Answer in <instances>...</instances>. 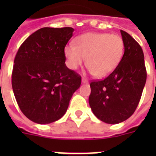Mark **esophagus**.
Here are the masks:
<instances>
[{
  "mask_svg": "<svg viewBox=\"0 0 156 156\" xmlns=\"http://www.w3.org/2000/svg\"><path fill=\"white\" fill-rule=\"evenodd\" d=\"M82 83H88V80L86 78H82Z\"/></svg>",
  "mask_w": 156,
  "mask_h": 156,
  "instance_id": "obj_1",
  "label": "esophagus"
}]
</instances>
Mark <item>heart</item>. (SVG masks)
<instances>
[{
  "label": "heart",
  "instance_id": "heart-1",
  "mask_svg": "<svg viewBox=\"0 0 156 156\" xmlns=\"http://www.w3.org/2000/svg\"><path fill=\"white\" fill-rule=\"evenodd\" d=\"M125 44L121 36L109 33L88 32L78 36L74 45L65 47L68 67L77 69L85 62L97 78H105L113 72L123 57Z\"/></svg>",
  "mask_w": 156,
  "mask_h": 156
}]
</instances>
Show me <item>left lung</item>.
I'll use <instances>...</instances> for the list:
<instances>
[{
  "mask_svg": "<svg viewBox=\"0 0 156 156\" xmlns=\"http://www.w3.org/2000/svg\"><path fill=\"white\" fill-rule=\"evenodd\" d=\"M125 52L117 68L101 81L90 84L89 104L93 113L108 124H118L130 117L138 107L147 80L144 54L141 46L121 30Z\"/></svg>",
  "mask_w": 156,
  "mask_h": 156,
  "instance_id": "obj_1",
  "label": "left lung"
}]
</instances>
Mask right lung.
Here are the masks:
<instances>
[{
    "label": "right lung",
    "instance_id": "obj_1",
    "mask_svg": "<svg viewBox=\"0 0 156 156\" xmlns=\"http://www.w3.org/2000/svg\"><path fill=\"white\" fill-rule=\"evenodd\" d=\"M72 27H44L29 36L14 59L12 87L18 106L29 120L49 124L65 115L81 77L66 66L65 47Z\"/></svg>",
    "mask_w": 156,
    "mask_h": 156
}]
</instances>
